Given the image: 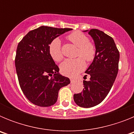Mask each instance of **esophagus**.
I'll return each mask as SVG.
<instances>
[{"label":"esophagus","mask_w":134,"mask_h":134,"mask_svg":"<svg viewBox=\"0 0 134 134\" xmlns=\"http://www.w3.org/2000/svg\"><path fill=\"white\" fill-rule=\"evenodd\" d=\"M75 79H72V78H71V79H70V82H72H72H74V81H75Z\"/></svg>","instance_id":"34e87169"}]
</instances>
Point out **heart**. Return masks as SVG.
<instances>
[{"label": "heart", "instance_id": "heart-1", "mask_svg": "<svg viewBox=\"0 0 134 134\" xmlns=\"http://www.w3.org/2000/svg\"><path fill=\"white\" fill-rule=\"evenodd\" d=\"M66 38L79 48L76 55L80 57L64 60L60 65V70L64 75L74 76L85 68L83 58L88 62L94 60L96 48L94 43L89 41L88 37L79 31L68 34ZM49 53L52 58L55 62H60L63 58L60 39L55 38L51 41L49 45Z\"/></svg>", "mask_w": 134, "mask_h": 134}]
</instances>
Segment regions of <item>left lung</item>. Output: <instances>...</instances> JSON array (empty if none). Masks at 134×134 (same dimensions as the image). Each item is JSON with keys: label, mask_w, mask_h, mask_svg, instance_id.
Wrapping results in <instances>:
<instances>
[{"label": "left lung", "mask_w": 134, "mask_h": 134, "mask_svg": "<svg viewBox=\"0 0 134 134\" xmlns=\"http://www.w3.org/2000/svg\"><path fill=\"white\" fill-rule=\"evenodd\" d=\"M92 37L96 48L93 62L85 71L90 76L83 80V91L74 94V102L81 107L89 108L99 105L109 93L118 75L119 52L113 39L97 29L84 31Z\"/></svg>", "instance_id": "obj_1"}]
</instances>
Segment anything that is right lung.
I'll return each mask as SVG.
<instances>
[{
	"mask_svg": "<svg viewBox=\"0 0 134 134\" xmlns=\"http://www.w3.org/2000/svg\"><path fill=\"white\" fill-rule=\"evenodd\" d=\"M70 28L41 26L30 31L19 43L15 67L20 87L27 99L40 107L55 103L59 90L70 80L59 74V68L49 53L54 39Z\"/></svg>",
	"mask_w": 134,
	"mask_h": 134,
	"instance_id": "1",
	"label": "right lung"
}]
</instances>
